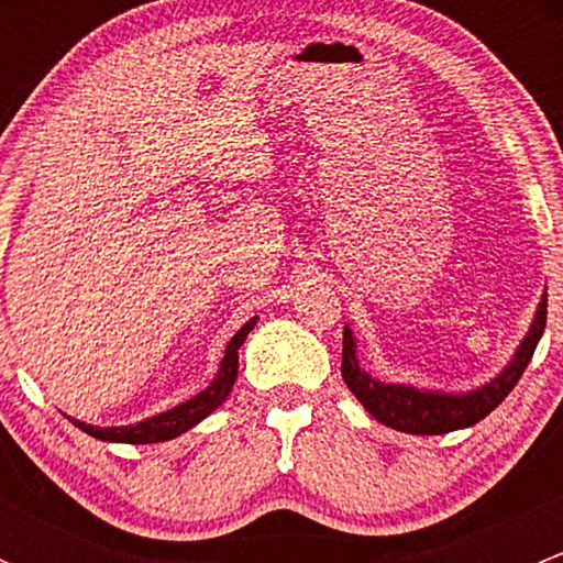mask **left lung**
Segmentation results:
<instances>
[{
    "label": "left lung",
    "instance_id": "1",
    "mask_svg": "<svg viewBox=\"0 0 563 563\" xmlns=\"http://www.w3.org/2000/svg\"><path fill=\"white\" fill-rule=\"evenodd\" d=\"M544 318H548V291L542 294L537 305V313L531 318L526 338L515 349L512 360L501 373L485 382L482 387L468 391H446L413 387V384L382 382L365 371L356 351L354 329L345 323L343 329V382L354 391L356 400L365 406V411L391 430L413 435H441L452 430H463L485 419L509 391L515 389L518 378L531 362L537 351L539 338L544 332Z\"/></svg>",
    "mask_w": 563,
    "mask_h": 563
}]
</instances>
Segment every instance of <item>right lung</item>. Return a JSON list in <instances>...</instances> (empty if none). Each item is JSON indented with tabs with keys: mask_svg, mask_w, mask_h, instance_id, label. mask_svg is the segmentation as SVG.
<instances>
[{
	"mask_svg": "<svg viewBox=\"0 0 563 563\" xmlns=\"http://www.w3.org/2000/svg\"><path fill=\"white\" fill-rule=\"evenodd\" d=\"M255 323H258V316L250 318L245 327L229 340L212 382H209L201 391H196L192 397L181 400L179 406L155 413V417L141 419V422L135 424H119V428H98V424H87L81 422V419H70L76 428H81L84 433L92 435V439L111 441V444H157V441H172L176 435L187 433V430L196 428L201 419H207L209 413L218 411L225 402V397L231 395L236 382V371H240V349L242 343H245L247 334L253 332Z\"/></svg>",
	"mask_w": 563,
	"mask_h": 563,
	"instance_id": "add662e5",
	"label": "right lung"
}]
</instances>
